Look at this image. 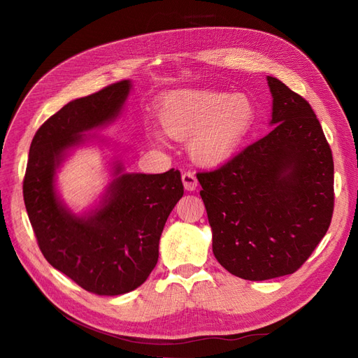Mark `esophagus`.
<instances>
[{
	"label": "esophagus",
	"instance_id": "obj_1",
	"mask_svg": "<svg viewBox=\"0 0 358 358\" xmlns=\"http://www.w3.org/2000/svg\"><path fill=\"white\" fill-rule=\"evenodd\" d=\"M182 182H183V187H185L187 191H194L199 185V180H197L196 175H194V173H191V171L183 173Z\"/></svg>",
	"mask_w": 358,
	"mask_h": 358
}]
</instances>
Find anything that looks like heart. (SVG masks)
<instances>
[{"mask_svg": "<svg viewBox=\"0 0 358 358\" xmlns=\"http://www.w3.org/2000/svg\"><path fill=\"white\" fill-rule=\"evenodd\" d=\"M255 119L245 95L212 91H175L158 104V122L176 138L191 136L189 152L201 164H216L241 146Z\"/></svg>", "mask_w": 358, "mask_h": 358, "instance_id": "obj_1", "label": "heart"}]
</instances>
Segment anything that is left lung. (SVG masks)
<instances>
[{
    "instance_id": "1",
    "label": "left lung",
    "mask_w": 358,
    "mask_h": 358,
    "mask_svg": "<svg viewBox=\"0 0 358 358\" xmlns=\"http://www.w3.org/2000/svg\"><path fill=\"white\" fill-rule=\"evenodd\" d=\"M272 131L212 171H199L212 248L234 276L297 272L326 236L334 208L331 149L310 104L267 76Z\"/></svg>"
}]
</instances>
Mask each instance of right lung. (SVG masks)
<instances>
[{
    "label": "right lung",
    "instance_id": "right-lung-1",
    "mask_svg": "<svg viewBox=\"0 0 358 358\" xmlns=\"http://www.w3.org/2000/svg\"><path fill=\"white\" fill-rule=\"evenodd\" d=\"M129 82L70 101L52 115L32 138L24 178V200L41 254L86 291L125 294L142 285L158 262L159 237L183 196L180 171L161 175L124 173L100 206L76 216L59 203L53 176L66 150L83 133L112 121L127 100Z\"/></svg>",
    "mask_w": 358,
    "mask_h": 358
}]
</instances>
